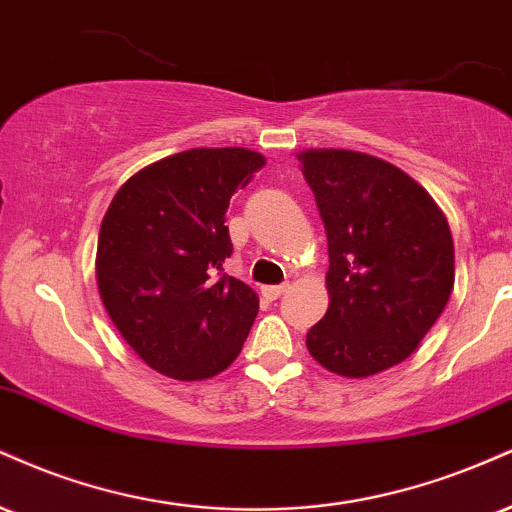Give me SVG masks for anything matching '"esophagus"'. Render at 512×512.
Masks as SVG:
<instances>
[{
  "label": "esophagus",
  "mask_w": 512,
  "mask_h": 512,
  "mask_svg": "<svg viewBox=\"0 0 512 512\" xmlns=\"http://www.w3.org/2000/svg\"><path fill=\"white\" fill-rule=\"evenodd\" d=\"M286 291H288V283H279V286H264V288H262L264 298H267V300L281 298V295L286 293Z\"/></svg>",
  "instance_id": "34e87169"
}]
</instances>
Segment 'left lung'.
Wrapping results in <instances>:
<instances>
[{"instance_id":"left-lung-1","label":"left lung","mask_w":512,"mask_h":512,"mask_svg":"<svg viewBox=\"0 0 512 512\" xmlns=\"http://www.w3.org/2000/svg\"><path fill=\"white\" fill-rule=\"evenodd\" d=\"M303 174L329 243V310L307 350L341 377H369L412 355L453 291L448 221L427 190L377 157L307 150Z\"/></svg>"}]
</instances>
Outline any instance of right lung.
I'll use <instances>...</instances> for the list:
<instances>
[{
	"mask_svg": "<svg viewBox=\"0 0 512 512\" xmlns=\"http://www.w3.org/2000/svg\"><path fill=\"white\" fill-rule=\"evenodd\" d=\"M264 157L243 147L178 152L114 195L97 240V286L126 343L157 372L207 379L236 360L260 300L224 274L231 195Z\"/></svg>",
	"mask_w": 512,
	"mask_h": 512,
	"instance_id": "obj_1",
	"label": "right lung"
}]
</instances>
